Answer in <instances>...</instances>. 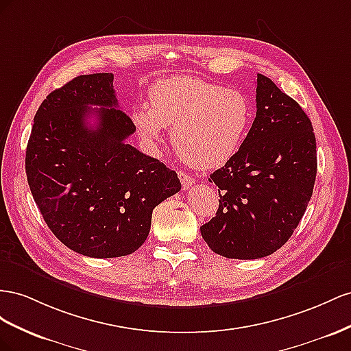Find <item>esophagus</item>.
<instances>
[{
	"label": "esophagus",
	"mask_w": 351,
	"mask_h": 351,
	"mask_svg": "<svg viewBox=\"0 0 351 351\" xmlns=\"http://www.w3.org/2000/svg\"><path fill=\"white\" fill-rule=\"evenodd\" d=\"M178 176H179V179H181V184H182L184 189H189V186H193L195 182V179L185 172H178Z\"/></svg>",
	"instance_id": "34e87169"
}]
</instances>
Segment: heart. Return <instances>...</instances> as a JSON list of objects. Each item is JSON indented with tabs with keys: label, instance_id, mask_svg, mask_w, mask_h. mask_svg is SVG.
<instances>
[{
	"label": "heart",
	"instance_id": "obj_1",
	"mask_svg": "<svg viewBox=\"0 0 351 351\" xmlns=\"http://www.w3.org/2000/svg\"><path fill=\"white\" fill-rule=\"evenodd\" d=\"M252 120V103L244 93L191 76L158 81L149 91V103H139L132 112L147 147L162 145L172 129L178 154L197 169L220 167L234 158Z\"/></svg>",
	"mask_w": 351,
	"mask_h": 351
}]
</instances>
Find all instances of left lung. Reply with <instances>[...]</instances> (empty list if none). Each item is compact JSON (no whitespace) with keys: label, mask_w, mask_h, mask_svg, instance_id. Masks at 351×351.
Listing matches in <instances>:
<instances>
[{"label":"left lung","mask_w":351,"mask_h":351,"mask_svg":"<svg viewBox=\"0 0 351 351\" xmlns=\"http://www.w3.org/2000/svg\"><path fill=\"white\" fill-rule=\"evenodd\" d=\"M256 103L244 144L208 178L219 188V208L199 231L210 250L228 258H260L281 248L316 179V138L303 108L260 73Z\"/></svg>","instance_id":"8db88e82"}]
</instances>
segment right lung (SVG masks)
Segmentation results:
<instances>
[{"mask_svg": "<svg viewBox=\"0 0 351 351\" xmlns=\"http://www.w3.org/2000/svg\"><path fill=\"white\" fill-rule=\"evenodd\" d=\"M134 132L131 117L117 108L112 73L77 76L38 108L26 148L27 184L51 232L79 254L136 252L153 208L181 191L175 170L125 143Z\"/></svg>", "mask_w": 351, "mask_h": 351, "instance_id": "obj_1", "label": "right lung"}]
</instances>
